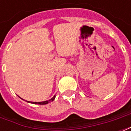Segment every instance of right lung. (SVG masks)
<instances>
[{
    "label": "right lung",
    "instance_id": "obj_1",
    "mask_svg": "<svg viewBox=\"0 0 131 131\" xmlns=\"http://www.w3.org/2000/svg\"><path fill=\"white\" fill-rule=\"evenodd\" d=\"M21 98V97H20ZM55 98V95H54V96L52 97L51 99H50L49 100H46V101H43V102H30V101H27V102H29V103H31V104H48L50 102H51L54 100ZM22 99V98H21ZM23 100V99H22Z\"/></svg>",
    "mask_w": 131,
    "mask_h": 131
}]
</instances>
